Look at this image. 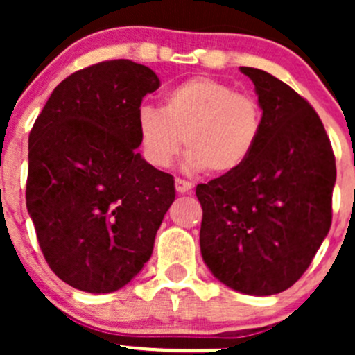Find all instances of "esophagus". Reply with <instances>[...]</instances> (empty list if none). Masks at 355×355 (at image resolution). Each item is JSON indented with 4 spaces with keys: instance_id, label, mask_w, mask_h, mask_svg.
Returning a JSON list of instances; mask_svg holds the SVG:
<instances>
[{
    "instance_id": "obj_1",
    "label": "esophagus",
    "mask_w": 355,
    "mask_h": 355,
    "mask_svg": "<svg viewBox=\"0 0 355 355\" xmlns=\"http://www.w3.org/2000/svg\"><path fill=\"white\" fill-rule=\"evenodd\" d=\"M175 189H177L178 194H187V192L192 191V184L187 180H182V178H177L175 180Z\"/></svg>"
}]
</instances>
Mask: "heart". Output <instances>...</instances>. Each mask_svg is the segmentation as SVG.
<instances>
[{"label":"heart","instance_id":"obj_1","mask_svg":"<svg viewBox=\"0 0 355 355\" xmlns=\"http://www.w3.org/2000/svg\"><path fill=\"white\" fill-rule=\"evenodd\" d=\"M263 132L256 98L211 77H194L164 94L161 110L137 114L139 146L155 168H168L182 149L189 170L228 175L245 164Z\"/></svg>","mask_w":355,"mask_h":355}]
</instances>
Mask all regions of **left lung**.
<instances>
[{"instance_id":"1","label":"left lung","mask_w":355,"mask_h":355,"mask_svg":"<svg viewBox=\"0 0 355 355\" xmlns=\"http://www.w3.org/2000/svg\"><path fill=\"white\" fill-rule=\"evenodd\" d=\"M241 71L256 87L263 132L244 166L196 189L200 254L227 287L273 295L302 277L330 232L335 156L302 96L264 70Z\"/></svg>"}]
</instances>
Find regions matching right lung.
Instances as JSON below:
<instances>
[{"label":"right lung","mask_w":355,"mask_h":355,"mask_svg":"<svg viewBox=\"0 0 355 355\" xmlns=\"http://www.w3.org/2000/svg\"><path fill=\"white\" fill-rule=\"evenodd\" d=\"M149 67L111 60L60 82L28 135L27 211L56 277L89 293L125 287L144 268L175 200V180L139 148Z\"/></svg>","instance_id":"obj_1"}]
</instances>
